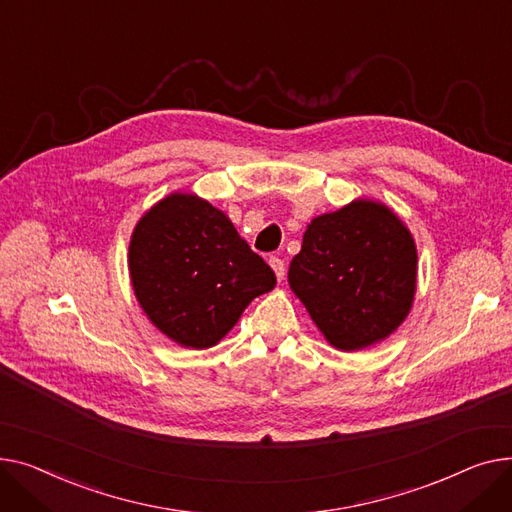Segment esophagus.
<instances>
[{
    "mask_svg": "<svg viewBox=\"0 0 512 512\" xmlns=\"http://www.w3.org/2000/svg\"><path fill=\"white\" fill-rule=\"evenodd\" d=\"M268 264H270V268L275 270L277 279H279V281H283V279H285V264H283V260H281V258H277V256H270Z\"/></svg>",
    "mask_w": 512,
    "mask_h": 512,
    "instance_id": "34e87169",
    "label": "esophagus"
}]
</instances>
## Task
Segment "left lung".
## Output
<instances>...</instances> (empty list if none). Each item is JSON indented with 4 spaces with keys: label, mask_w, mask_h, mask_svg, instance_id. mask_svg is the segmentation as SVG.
Wrapping results in <instances>:
<instances>
[{
    "label": "left lung",
    "mask_w": 512,
    "mask_h": 512,
    "mask_svg": "<svg viewBox=\"0 0 512 512\" xmlns=\"http://www.w3.org/2000/svg\"><path fill=\"white\" fill-rule=\"evenodd\" d=\"M417 285V250L386 204L357 198L308 225L289 264V287L324 339L359 351L393 335Z\"/></svg>",
    "instance_id": "obj_1"
}]
</instances>
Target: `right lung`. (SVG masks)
Returning <instances> with one entry per match:
<instances>
[{"label": "right lung", "instance_id": "obj_1", "mask_svg": "<svg viewBox=\"0 0 512 512\" xmlns=\"http://www.w3.org/2000/svg\"><path fill=\"white\" fill-rule=\"evenodd\" d=\"M130 279L148 320L182 347L217 345L277 277L225 213L173 192L146 210L130 239Z\"/></svg>", "mask_w": 512, "mask_h": 512}]
</instances>
